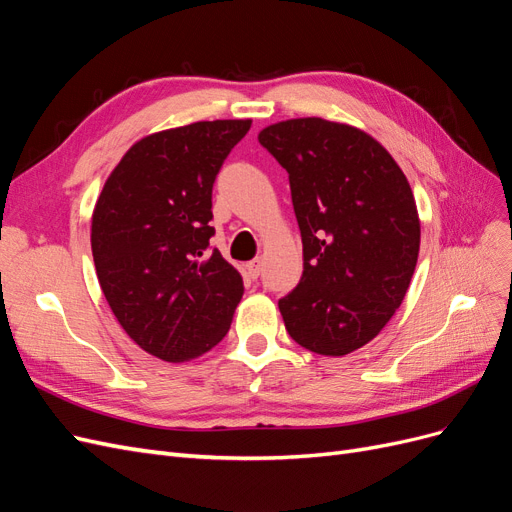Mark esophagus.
<instances>
[{
	"label": "esophagus",
	"mask_w": 512,
	"mask_h": 512,
	"mask_svg": "<svg viewBox=\"0 0 512 512\" xmlns=\"http://www.w3.org/2000/svg\"><path fill=\"white\" fill-rule=\"evenodd\" d=\"M245 271H247V275L252 277V280H256V277H258L260 271H262V260H260V258H254V260H250V262H245Z\"/></svg>",
	"instance_id": "obj_1"
}]
</instances>
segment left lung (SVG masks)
<instances>
[{
  "instance_id": "1",
  "label": "left lung",
  "mask_w": 512,
  "mask_h": 512,
  "mask_svg": "<svg viewBox=\"0 0 512 512\" xmlns=\"http://www.w3.org/2000/svg\"><path fill=\"white\" fill-rule=\"evenodd\" d=\"M258 141L286 168L303 241L286 331L322 356L359 350L404 301L421 247L404 170L374 136L320 117L271 123Z\"/></svg>"
}]
</instances>
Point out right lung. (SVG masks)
<instances>
[{"instance_id":"right-lung-1","label":"right lung","mask_w":512,"mask_h":512,"mask_svg":"<svg viewBox=\"0 0 512 512\" xmlns=\"http://www.w3.org/2000/svg\"><path fill=\"white\" fill-rule=\"evenodd\" d=\"M252 119L196 121L136 141L108 175L91 215L100 288L136 346L185 363L218 346L243 277L207 254L215 175Z\"/></svg>"}]
</instances>
